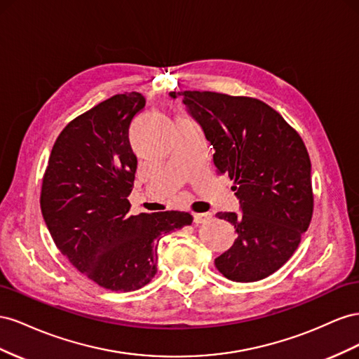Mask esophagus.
<instances>
[{
    "label": "esophagus",
    "mask_w": 359,
    "mask_h": 359,
    "mask_svg": "<svg viewBox=\"0 0 359 359\" xmlns=\"http://www.w3.org/2000/svg\"><path fill=\"white\" fill-rule=\"evenodd\" d=\"M208 219H210L209 213H194V222H196V224H203V222H206Z\"/></svg>",
    "instance_id": "esophagus-1"
}]
</instances>
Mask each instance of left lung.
Wrapping results in <instances>:
<instances>
[{
    "label": "left lung",
    "instance_id": "8db88e82",
    "mask_svg": "<svg viewBox=\"0 0 359 359\" xmlns=\"http://www.w3.org/2000/svg\"><path fill=\"white\" fill-rule=\"evenodd\" d=\"M185 104L215 149L218 174L234 180L242 213L219 212L238 238L215 259L231 281L269 276L298 250L313 218L311 162L301 135L264 102L215 91H171Z\"/></svg>",
    "mask_w": 359,
    "mask_h": 359
}]
</instances>
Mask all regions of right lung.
Listing matches in <instances>:
<instances>
[{
    "mask_svg": "<svg viewBox=\"0 0 359 359\" xmlns=\"http://www.w3.org/2000/svg\"><path fill=\"white\" fill-rule=\"evenodd\" d=\"M146 105L116 95L67 123L50 151L40 209L57 248L100 287L132 292L158 272L161 236L191 225L188 212L128 215L137 156L129 125Z\"/></svg>",
    "mask_w": 359,
    "mask_h": 359,
    "instance_id": "obj_1",
    "label": "right lung"
}]
</instances>
